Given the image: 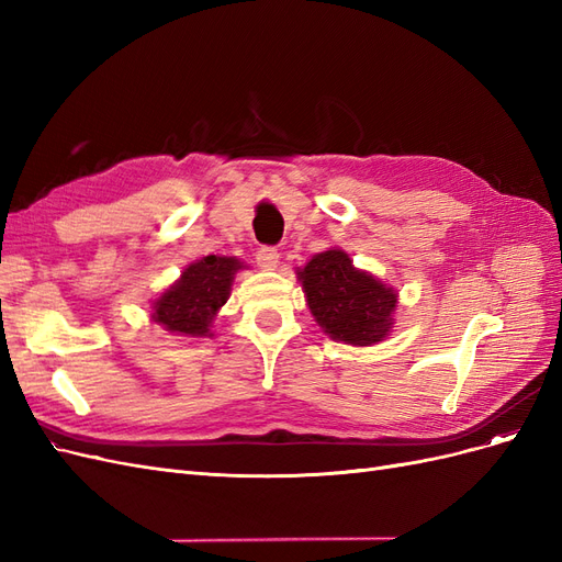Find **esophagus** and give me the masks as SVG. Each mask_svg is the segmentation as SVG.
Masks as SVG:
<instances>
[{
    "mask_svg": "<svg viewBox=\"0 0 562 562\" xmlns=\"http://www.w3.org/2000/svg\"><path fill=\"white\" fill-rule=\"evenodd\" d=\"M258 265L262 269H277V265H279V250L271 248V246H262L258 250Z\"/></svg>",
    "mask_w": 562,
    "mask_h": 562,
    "instance_id": "34e87169",
    "label": "esophagus"
}]
</instances>
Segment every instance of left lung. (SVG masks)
<instances>
[{"instance_id":"8db88e82","label":"left lung","mask_w":562,"mask_h":562,"mask_svg":"<svg viewBox=\"0 0 562 562\" xmlns=\"http://www.w3.org/2000/svg\"><path fill=\"white\" fill-rule=\"evenodd\" d=\"M312 316L323 333L345 345H378L394 326L398 295L339 248L323 250L297 271Z\"/></svg>"}]
</instances>
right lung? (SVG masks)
Segmentation results:
<instances>
[{"label": "right lung", "instance_id": "add662e5", "mask_svg": "<svg viewBox=\"0 0 562 562\" xmlns=\"http://www.w3.org/2000/svg\"><path fill=\"white\" fill-rule=\"evenodd\" d=\"M239 269H244V262L225 255H206L192 262L161 297L151 302V318L176 335H211V323L227 302Z\"/></svg>", "mask_w": 562, "mask_h": 562}]
</instances>
